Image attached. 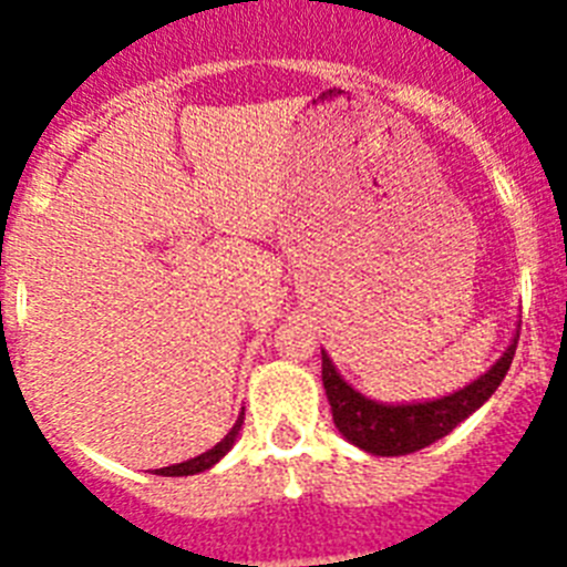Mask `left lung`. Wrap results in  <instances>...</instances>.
I'll list each match as a JSON object with an SVG mask.
<instances>
[{"label": "left lung", "mask_w": 567, "mask_h": 567, "mask_svg": "<svg viewBox=\"0 0 567 567\" xmlns=\"http://www.w3.org/2000/svg\"><path fill=\"white\" fill-rule=\"evenodd\" d=\"M517 340L519 329L514 332V340L508 343L503 358L454 394L398 405L378 403V400L360 394L334 369L332 358L320 352L323 354V389H327L329 405H332L334 425L349 443L374 457H400V454L420 452L425 445L437 443L440 437L454 432L465 417H471L491 394L497 392V385L508 374L511 360L517 352Z\"/></svg>", "instance_id": "obj_1"}]
</instances>
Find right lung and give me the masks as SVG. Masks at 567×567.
I'll return each mask as SVG.
<instances>
[{
	"label": "right lung",
	"mask_w": 567,
	"mask_h": 567,
	"mask_svg": "<svg viewBox=\"0 0 567 567\" xmlns=\"http://www.w3.org/2000/svg\"><path fill=\"white\" fill-rule=\"evenodd\" d=\"M240 425H244V412L238 414V420H235V425L229 429L227 437H224L218 445H213L209 452L198 454V457H193V460H184V463L167 465V468H155V474H162V477H189V474H202V471L213 468V465L218 463V460H221L224 454H227L229 449L235 445V437H238Z\"/></svg>",
	"instance_id": "1"
}]
</instances>
